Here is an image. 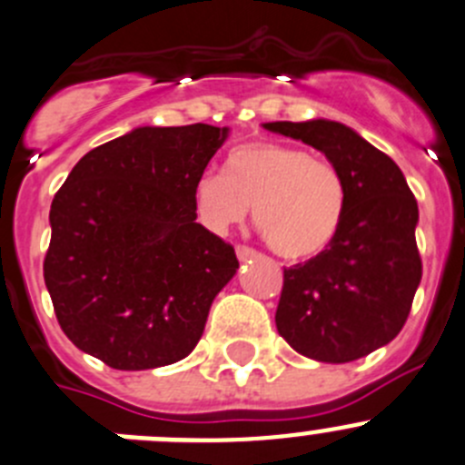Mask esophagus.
Masks as SVG:
<instances>
[{
    "label": "esophagus",
    "instance_id": "34e87169",
    "mask_svg": "<svg viewBox=\"0 0 465 465\" xmlns=\"http://www.w3.org/2000/svg\"><path fill=\"white\" fill-rule=\"evenodd\" d=\"M236 256H238V259H241V261L254 259L256 250H252V247H247V245H238V247H236Z\"/></svg>",
    "mask_w": 465,
    "mask_h": 465
}]
</instances>
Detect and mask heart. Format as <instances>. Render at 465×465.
I'll return each mask as SVG.
<instances>
[{"instance_id":"1","label":"heart","mask_w":465,"mask_h":465,"mask_svg":"<svg viewBox=\"0 0 465 465\" xmlns=\"http://www.w3.org/2000/svg\"><path fill=\"white\" fill-rule=\"evenodd\" d=\"M195 213L213 233L247 218L274 254L304 261L322 254L345 215V183L329 161L282 143H247L224 161V174L195 183Z\"/></svg>"}]
</instances>
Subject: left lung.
Wrapping results in <instances>:
<instances>
[{
	"instance_id": "obj_1",
	"label": "left lung",
	"mask_w": 465,
	"mask_h": 465,
	"mask_svg": "<svg viewBox=\"0 0 465 465\" xmlns=\"http://www.w3.org/2000/svg\"><path fill=\"white\" fill-rule=\"evenodd\" d=\"M327 156L345 183V215L322 254L283 268L279 336L322 363L357 361L393 341L422 277L418 204L391 156L333 120L265 123Z\"/></svg>"
}]
</instances>
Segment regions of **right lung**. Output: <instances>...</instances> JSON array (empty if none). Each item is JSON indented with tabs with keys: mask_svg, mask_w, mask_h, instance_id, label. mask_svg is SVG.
Here are the masks:
<instances>
[{
	"mask_svg": "<svg viewBox=\"0 0 465 465\" xmlns=\"http://www.w3.org/2000/svg\"><path fill=\"white\" fill-rule=\"evenodd\" d=\"M227 127H138L90 150L54 195L45 286L65 336L115 371L195 350L236 274L229 242L195 223V183Z\"/></svg>",
	"mask_w": 465,
	"mask_h": 465,
	"instance_id": "1",
	"label": "right lung"
}]
</instances>
